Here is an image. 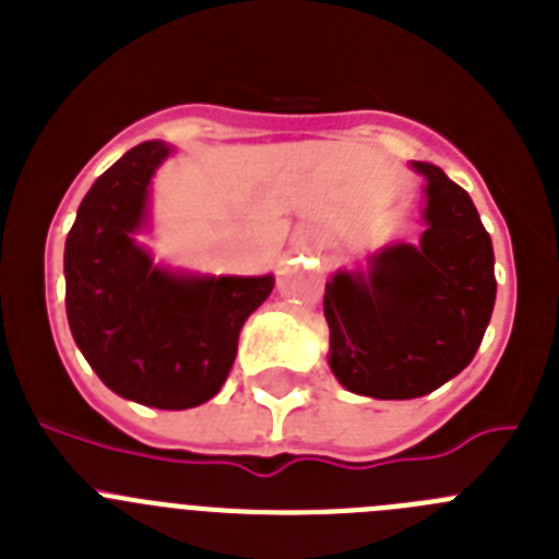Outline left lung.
<instances>
[{"label": "left lung", "instance_id": "obj_1", "mask_svg": "<svg viewBox=\"0 0 559 559\" xmlns=\"http://www.w3.org/2000/svg\"><path fill=\"white\" fill-rule=\"evenodd\" d=\"M419 246H389L367 274L338 271L324 288L330 369L374 400H412L456 378L496 305L492 240L471 195L428 162Z\"/></svg>", "mask_w": 559, "mask_h": 559}]
</instances>
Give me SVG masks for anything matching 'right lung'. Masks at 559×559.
<instances>
[{
    "mask_svg": "<svg viewBox=\"0 0 559 559\" xmlns=\"http://www.w3.org/2000/svg\"><path fill=\"white\" fill-rule=\"evenodd\" d=\"M170 147L142 142L114 162L67 235V319L97 378L120 397L181 412L221 392L243 322L274 276H187L153 265L133 240L147 187Z\"/></svg>",
    "mask_w": 559,
    "mask_h": 559,
    "instance_id": "obj_1",
    "label": "right lung"
}]
</instances>
